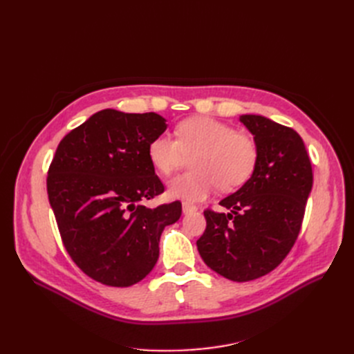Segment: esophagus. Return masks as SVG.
I'll list each match as a JSON object with an SVG mask.
<instances>
[{"mask_svg": "<svg viewBox=\"0 0 354 354\" xmlns=\"http://www.w3.org/2000/svg\"><path fill=\"white\" fill-rule=\"evenodd\" d=\"M198 211V207L194 205V203H189V202H183V212L185 214H190V212H195Z\"/></svg>", "mask_w": 354, "mask_h": 354, "instance_id": "1", "label": "esophagus"}]
</instances>
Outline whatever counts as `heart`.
Here are the masks:
<instances>
[{
    "instance_id": "b5f03b06",
    "label": "heart",
    "mask_w": 354,
    "mask_h": 354,
    "mask_svg": "<svg viewBox=\"0 0 354 354\" xmlns=\"http://www.w3.org/2000/svg\"><path fill=\"white\" fill-rule=\"evenodd\" d=\"M147 156L160 176L168 177L192 159V173L169 181L168 195L202 201L220 187L234 192L248 181L259 165L260 149L255 138L208 116H194L176 127V138L156 136L147 146Z\"/></svg>"
}]
</instances>
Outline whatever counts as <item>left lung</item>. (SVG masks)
Listing matches in <instances>:
<instances>
[{"instance_id": "8db88e82", "label": "left lung", "mask_w": 354, "mask_h": 354, "mask_svg": "<svg viewBox=\"0 0 354 354\" xmlns=\"http://www.w3.org/2000/svg\"><path fill=\"white\" fill-rule=\"evenodd\" d=\"M260 149L252 177L220 205L203 211L207 229L196 241L205 264L234 282L270 273L294 246L301 229L313 171L303 138L292 128L260 115H242Z\"/></svg>"}]
</instances>
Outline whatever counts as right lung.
I'll list each match as a JSON object with an SVG mask.
<instances>
[{
	"label": "right lung",
	"mask_w": 354,
	"mask_h": 354,
	"mask_svg": "<svg viewBox=\"0 0 354 354\" xmlns=\"http://www.w3.org/2000/svg\"><path fill=\"white\" fill-rule=\"evenodd\" d=\"M167 130L155 112L104 109L62 138L47 176V194L73 263L103 285L131 286L151 273L165 226L181 202L142 205L164 192L147 156Z\"/></svg>",
	"instance_id": "right-lung-1"
}]
</instances>
